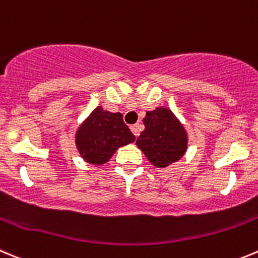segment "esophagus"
Returning <instances> with one entry per match:
<instances>
[{
  "label": "esophagus",
  "instance_id": "obj_1",
  "mask_svg": "<svg viewBox=\"0 0 258 258\" xmlns=\"http://www.w3.org/2000/svg\"><path fill=\"white\" fill-rule=\"evenodd\" d=\"M130 128H131V131H132V134L135 135V136H139V135H140V131H141V124H139V123H136V124H132L131 127H130Z\"/></svg>",
  "mask_w": 258,
  "mask_h": 258
}]
</instances>
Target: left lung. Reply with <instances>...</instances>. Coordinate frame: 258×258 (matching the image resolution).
I'll use <instances>...</instances> for the list:
<instances>
[{
	"label": "left lung",
	"mask_w": 258,
	"mask_h": 258,
	"mask_svg": "<svg viewBox=\"0 0 258 258\" xmlns=\"http://www.w3.org/2000/svg\"><path fill=\"white\" fill-rule=\"evenodd\" d=\"M144 124L145 130L136 144L155 167L164 168L183 156L187 135L169 109L156 108L146 112Z\"/></svg>",
	"instance_id": "8db88e82"
}]
</instances>
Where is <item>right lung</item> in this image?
I'll return each mask as SVG.
<instances>
[{"label": "right lung", "mask_w": 258, "mask_h": 258, "mask_svg": "<svg viewBox=\"0 0 258 258\" xmlns=\"http://www.w3.org/2000/svg\"><path fill=\"white\" fill-rule=\"evenodd\" d=\"M135 136L123 122L121 113L98 107L76 134V144L88 163L104 164L119 146L134 143Z\"/></svg>", "instance_id": "add662e5"}]
</instances>
